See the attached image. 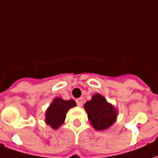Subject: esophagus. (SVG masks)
I'll list each match as a JSON object with an SVG mask.
<instances>
[{
    "label": "esophagus",
    "mask_w": 158,
    "mask_h": 158,
    "mask_svg": "<svg viewBox=\"0 0 158 158\" xmlns=\"http://www.w3.org/2000/svg\"><path fill=\"white\" fill-rule=\"evenodd\" d=\"M76 103H77V105L79 106H81L83 105V98H78V99H76Z\"/></svg>",
    "instance_id": "1"
}]
</instances>
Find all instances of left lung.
<instances>
[{"label":"left lung","mask_w":158,"mask_h":158,"mask_svg":"<svg viewBox=\"0 0 158 158\" xmlns=\"http://www.w3.org/2000/svg\"><path fill=\"white\" fill-rule=\"evenodd\" d=\"M85 109L91 125L98 131L109 128L116 120L117 111L100 94L85 104Z\"/></svg>","instance_id":"1"}]
</instances>
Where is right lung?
I'll return each mask as SVG.
<instances>
[{"mask_svg": "<svg viewBox=\"0 0 158 158\" xmlns=\"http://www.w3.org/2000/svg\"><path fill=\"white\" fill-rule=\"evenodd\" d=\"M76 106L73 100H63L55 98L45 113V123L52 126V129H56L62 125L66 118V114L71 107Z\"/></svg>", "mask_w": 158, "mask_h": 158, "instance_id": "obj_1", "label": "right lung"}]
</instances>
